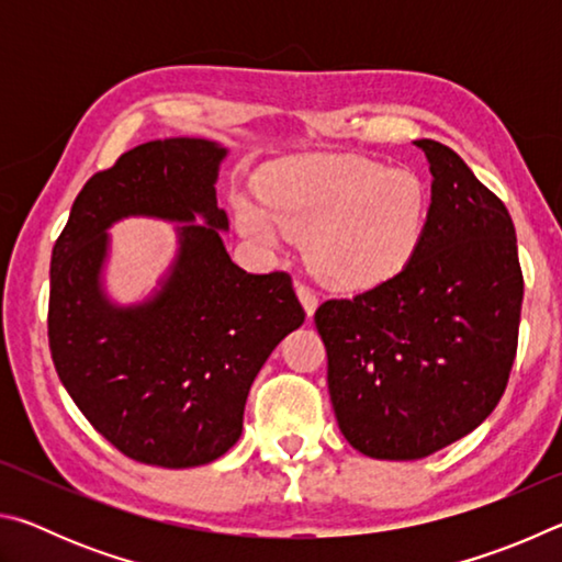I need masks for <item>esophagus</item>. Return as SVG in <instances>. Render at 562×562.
I'll return each instance as SVG.
<instances>
[{"label":"esophagus","instance_id":"1","mask_svg":"<svg viewBox=\"0 0 562 562\" xmlns=\"http://www.w3.org/2000/svg\"><path fill=\"white\" fill-rule=\"evenodd\" d=\"M297 297H300V302H302L304 312H307V317L315 315V310H317V292L312 290L310 284L297 282Z\"/></svg>","mask_w":562,"mask_h":562}]
</instances>
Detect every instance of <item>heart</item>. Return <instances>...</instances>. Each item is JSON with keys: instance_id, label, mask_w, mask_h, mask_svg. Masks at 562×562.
Here are the masks:
<instances>
[{"instance_id": "1", "label": "heart", "mask_w": 562, "mask_h": 562, "mask_svg": "<svg viewBox=\"0 0 562 562\" xmlns=\"http://www.w3.org/2000/svg\"><path fill=\"white\" fill-rule=\"evenodd\" d=\"M429 215L414 170L367 158H307L270 170L262 201L243 198L237 223L262 243L307 237V262L335 288L394 278L412 260Z\"/></svg>"}]
</instances>
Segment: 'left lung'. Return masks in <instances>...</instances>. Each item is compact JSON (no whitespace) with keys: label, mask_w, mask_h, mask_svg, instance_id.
Segmentation results:
<instances>
[{"label":"left lung","mask_w":562,"mask_h":562,"mask_svg":"<svg viewBox=\"0 0 562 562\" xmlns=\"http://www.w3.org/2000/svg\"><path fill=\"white\" fill-rule=\"evenodd\" d=\"M416 146L434 183L412 260L315 312L339 431L386 461L424 459L486 422L506 392L520 327L508 207L456 150L431 138Z\"/></svg>","instance_id":"1"}]
</instances>
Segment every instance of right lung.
Here are the masks:
<instances>
[{
    "label": "right lung",
    "instance_id": "obj_1",
    "mask_svg": "<svg viewBox=\"0 0 562 562\" xmlns=\"http://www.w3.org/2000/svg\"><path fill=\"white\" fill-rule=\"evenodd\" d=\"M223 158L205 138L126 150L87 180L52 252L56 374L93 429L138 463L193 469L221 459L240 439L265 359L304 322L288 272L250 274L225 250L227 215L215 201ZM126 214L180 220L181 250L154 301L113 308L98 272L105 227Z\"/></svg>",
    "mask_w": 562,
    "mask_h": 562
}]
</instances>
